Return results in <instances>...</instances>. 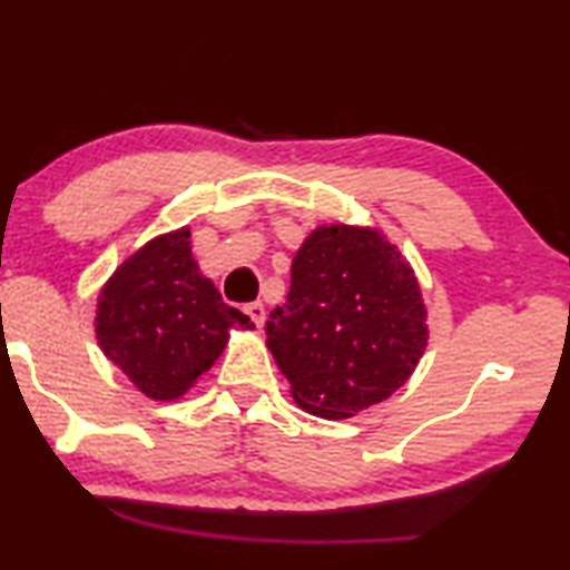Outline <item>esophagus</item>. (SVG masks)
I'll use <instances>...</instances> for the list:
<instances>
[{"label":"esophagus","instance_id":"1","mask_svg":"<svg viewBox=\"0 0 570 570\" xmlns=\"http://www.w3.org/2000/svg\"><path fill=\"white\" fill-rule=\"evenodd\" d=\"M245 315L253 320L255 325H263L266 323V307H263V302H250V304H245Z\"/></svg>","mask_w":570,"mask_h":570}]
</instances>
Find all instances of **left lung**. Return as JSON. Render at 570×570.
<instances>
[{
    "instance_id": "1",
    "label": "left lung",
    "mask_w": 570,
    "mask_h": 570,
    "mask_svg": "<svg viewBox=\"0 0 570 570\" xmlns=\"http://www.w3.org/2000/svg\"><path fill=\"white\" fill-rule=\"evenodd\" d=\"M266 335L294 403L341 421L411 380L429 341L426 304L411 263L382 232L327 224L296 250Z\"/></svg>"
}]
</instances>
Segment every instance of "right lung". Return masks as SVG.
Wrapping results in <instances>:
<instances>
[{
  "mask_svg": "<svg viewBox=\"0 0 570 570\" xmlns=\"http://www.w3.org/2000/svg\"><path fill=\"white\" fill-rule=\"evenodd\" d=\"M253 327L198 271L188 227L128 255L100 288L95 312L102 354L151 400L186 395L222 356L229 331Z\"/></svg>",
  "mask_w": 570,
  "mask_h": 570,
  "instance_id": "obj_1",
  "label": "right lung"
}]
</instances>
